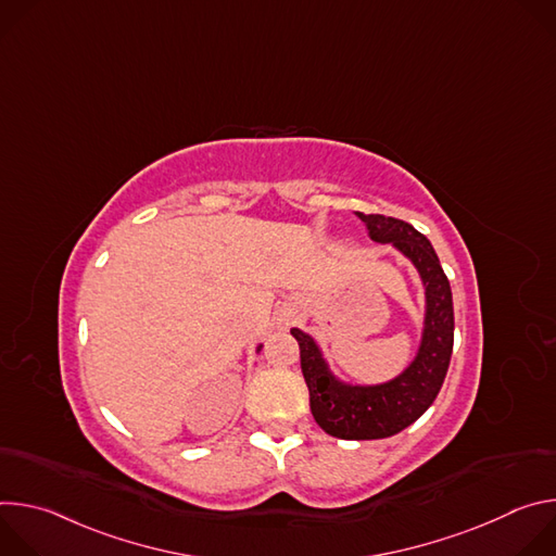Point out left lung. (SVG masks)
Instances as JSON below:
<instances>
[{
    "label": "left lung",
    "mask_w": 556,
    "mask_h": 556,
    "mask_svg": "<svg viewBox=\"0 0 556 556\" xmlns=\"http://www.w3.org/2000/svg\"><path fill=\"white\" fill-rule=\"evenodd\" d=\"M356 215L374 242L401 251L422 279L425 326L414 361L387 382L352 384L334 376L319 343L307 332L292 328L290 334L301 350V371L316 425L341 440H380L401 433L433 405L453 352V296L440 260L422 232L395 217Z\"/></svg>",
    "instance_id": "obj_1"
}]
</instances>
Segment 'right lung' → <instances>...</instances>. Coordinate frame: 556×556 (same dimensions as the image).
<instances>
[{
	"label": "right lung",
	"mask_w": 556,
	"mask_h": 556,
	"mask_svg": "<svg viewBox=\"0 0 556 556\" xmlns=\"http://www.w3.org/2000/svg\"><path fill=\"white\" fill-rule=\"evenodd\" d=\"M260 350H262V345H260V348H257V352H260Z\"/></svg>",
	"instance_id": "obj_1"
}]
</instances>
